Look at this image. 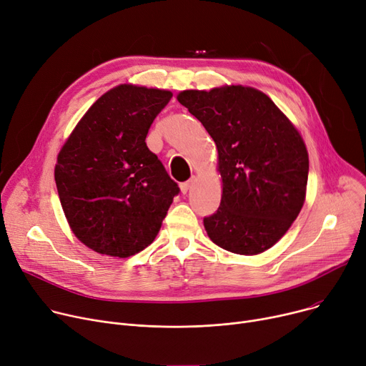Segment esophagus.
<instances>
[{"instance_id": "34e87169", "label": "esophagus", "mask_w": 366, "mask_h": 366, "mask_svg": "<svg viewBox=\"0 0 366 366\" xmlns=\"http://www.w3.org/2000/svg\"><path fill=\"white\" fill-rule=\"evenodd\" d=\"M194 178H191L189 181H187V182H182V184H179V188H181V192L182 194H187L189 189H191V187H192V184H194Z\"/></svg>"}]
</instances>
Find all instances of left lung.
Listing matches in <instances>:
<instances>
[{
	"label": "left lung",
	"instance_id": "obj_1",
	"mask_svg": "<svg viewBox=\"0 0 366 366\" xmlns=\"http://www.w3.org/2000/svg\"><path fill=\"white\" fill-rule=\"evenodd\" d=\"M177 100L202 122L217 149L222 199L203 221L209 238L242 256L271 249L306 199L309 154L300 132L252 86L185 89Z\"/></svg>",
	"mask_w": 366,
	"mask_h": 366
}]
</instances>
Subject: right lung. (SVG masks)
Segmentation results:
<instances>
[{"label": "right lung", "mask_w": 366, "mask_h": 366, "mask_svg": "<svg viewBox=\"0 0 366 366\" xmlns=\"http://www.w3.org/2000/svg\"><path fill=\"white\" fill-rule=\"evenodd\" d=\"M167 89L120 84L97 100L57 156L54 179L67 224L91 250L129 257L157 237L179 192L145 144Z\"/></svg>", "instance_id": "obj_1"}]
</instances>
